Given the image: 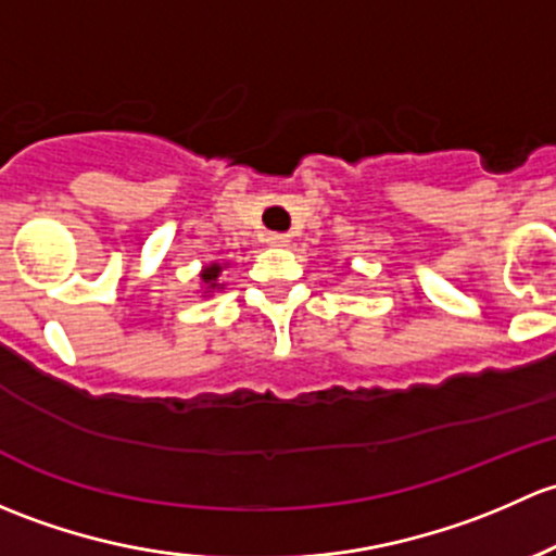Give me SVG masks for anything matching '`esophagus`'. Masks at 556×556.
Wrapping results in <instances>:
<instances>
[{"label":"esophagus","instance_id":"34e87169","mask_svg":"<svg viewBox=\"0 0 556 556\" xmlns=\"http://www.w3.org/2000/svg\"><path fill=\"white\" fill-rule=\"evenodd\" d=\"M267 243L283 249V245L291 243V236H286V232H270V236H267Z\"/></svg>","mask_w":556,"mask_h":556}]
</instances>
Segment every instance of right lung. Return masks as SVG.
<instances>
[{
    "mask_svg": "<svg viewBox=\"0 0 556 556\" xmlns=\"http://www.w3.org/2000/svg\"><path fill=\"white\" fill-rule=\"evenodd\" d=\"M219 273H222L219 262H211L208 267H203V273H200V280L205 283V294H208V291H214V289H222Z\"/></svg>",
    "mask_w": 556,
    "mask_h": 556,
    "instance_id": "obj_1",
    "label": "right lung"
}]
</instances>
